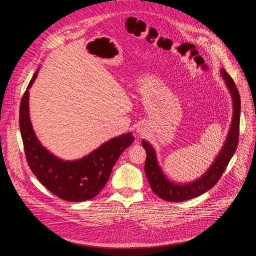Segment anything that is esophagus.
I'll return each mask as SVG.
<instances>
[{"label":"esophagus","instance_id":"34e87169","mask_svg":"<svg viewBox=\"0 0 256 256\" xmlns=\"http://www.w3.org/2000/svg\"><path fill=\"white\" fill-rule=\"evenodd\" d=\"M136 132H138V134L140 136H144V134H146V128H144V126H140V128L136 130Z\"/></svg>","mask_w":256,"mask_h":256}]
</instances>
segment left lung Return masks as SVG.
<instances>
[{
	"mask_svg": "<svg viewBox=\"0 0 256 256\" xmlns=\"http://www.w3.org/2000/svg\"><path fill=\"white\" fill-rule=\"evenodd\" d=\"M221 74L226 81V84L232 94L233 98V106H234V114L232 124L230 128V132L225 142L224 148L221 153L216 158L212 165L206 172V174L200 179L192 182L188 184H174L170 182L162 173L157 160L155 151L152 148V146L147 142L142 140V147L147 153L144 161V172L147 175L148 181L152 190L162 200L167 202H184L194 198H196L212 188L218 181L226 170L229 161L234 155L239 140V126H240V95L239 91L228 72L225 68H222Z\"/></svg>",
	"mask_w": 256,
	"mask_h": 256,
	"instance_id": "obj_1",
	"label": "left lung"
}]
</instances>
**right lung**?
I'll list each match as a JSON object with an SVG mask.
<instances>
[{
  "label": "right lung",
  "mask_w": 256,
  "mask_h": 256,
  "mask_svg": "<svg viewBox=\"0 0 256 256\" xmlns=\"http://www.w3.org/2000/svg\"><path fill=\"white\" fill-rule=\"evenodd\" d=\"M38 72V70L30 80L19 109V126L27 163L40 184L60 198L68 202L91 200L103 190L120 154L134 138L130 132L112 138L77 161H62L54 157L35 136L29 120L28 89Z\"/></svg>",
  "instance_id": "right-lung-1"
}]
</instances>
